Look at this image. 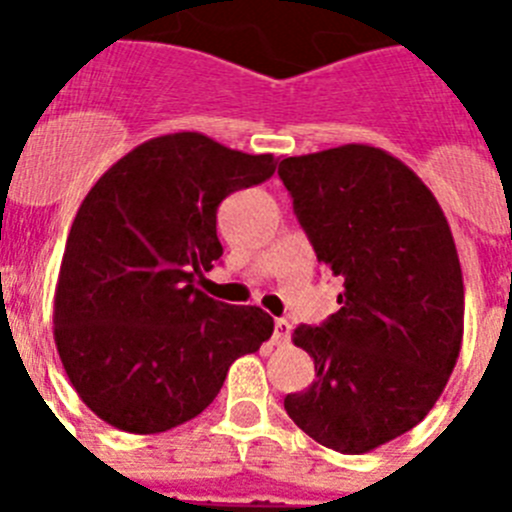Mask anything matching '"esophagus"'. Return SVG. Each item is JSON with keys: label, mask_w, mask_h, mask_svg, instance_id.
<instances>
[{"label": "esophagus", "mask_w": 512, "mask_h": 512, "mask_svg": "<svg viewBox=\"0 0 512 512\" xmlns=\"http://www.w3.org/2000/svg\"><path fill=\"white\" fill-rule=\"evenodd\" d=\"M289 333H292V325H289V320L284 318H277L274 320V346H284V343L289 341Z\"/></svg>", "instance_id": "esophagus-1"}]
</instances>
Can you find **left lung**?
Here are the masks:
<instances>
[{
    "instance_id": "8db88e82",
    "label": "left lung",
    "mask_w": 512,
    "mask_h": 512,
    "mask_svg": "<svg viewBox=\"0 0 512 512\" xmlns=\"http://www.w3.org/2000/svg\"><path fill=\"white\" fill-rule=\"evenodd\" d=\"M279 176L320 264L343 279L338 312L300 325L315 382L284 397L302 431L366 454L431 413L464 336V279L449 220L410 166L348 143L289 156Z\"/></svg>"
}]
</instances>
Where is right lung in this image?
Masks as SVG:
<instances>
[{"label":"right lung","mask_w":512,"mask_h":512,"mask_svg":"<svg viewBox=\"0 0 512 512\" xmlns=\"http://www.w3.org/2000/svg\"><path fill=\"white\" fill-rule=\"evenodd\" d=\"M274 169L271 153L171 133L125 153L89 189L58 271L53 338L104 423L140 436L187 423L215 400L230 364L269 341L271 315L212 300L194 279L223 256L220 202Z\"/></svg>","instance_id":"right-lung-1"}]
</instances>
